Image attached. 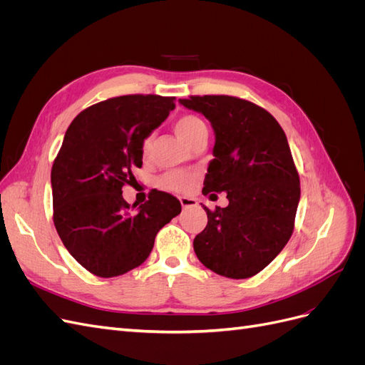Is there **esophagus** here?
I'll use <instances>...</instances> for the list:
<instances>
[{
    "instance_id": "1",
    "label": "esophagus",
    "mask_w": 365,
    "mask_h": 365,
    "mask_svg": "<svg viewBox=\"0 0 365 365\" xmlns=\"http://www.w3.org/2000/svg\"><path fill=\"white\" fill-rule=\"evenodd\" d=\"M180 202H181V205H182L184 210L189 208V207H195V205L197 204L195 197H189V196H181V197H180Z\"/></svg>"
}]
</instances>
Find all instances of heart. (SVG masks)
<instances>
[{"mask_svg": "<svg viewBox=\"0 0 365 365\" xmlns=\"http://www.w3.org/2000/svg\"><path fill=\"white\" fill-rule=\"evenodd\" d=\"M205 130V125L201 118L195 115H182L175 121V132L187 145H190L196 135H200V132ZM152 146V138H146L145 145H143V150L148 153ZM195 176L189 170H172L164 173L160 180L161 187L173 192H187L193 185Z\"/></svg>", "mask_w": 365, "mask_h": 365, "instance_id": "b5f03b06", "label": "heart"}]
</instances>
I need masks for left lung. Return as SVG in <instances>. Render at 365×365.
<instances>
[{
    "mask_svg": "<svg viewBox=\"0 0 365 365\" xmlns=\"http://www.w3.org/2000/svg\"><path fill=\"white\" fill-rule=\"evenodd\" d=\"M215 130L204 195L227 192L193 240L197 259L228 279H248L277 257L294 230L300 178L282 126L268 111L231 96L180 98ZM216 196V195H215Z\"/></svg>",
    "mask_w": 365,
    "mask_h": 365,
    "instance_id": "obj_1",
    "label": "left lung"
}]
</instances>
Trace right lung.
Instances as JSON below:
<instances>
[{"label": "right lung", "instance_id": "obj_1", "mask_svg": "<svg viewBox=\"0 0 365 365\" xmlns=\"http://www.w3.org/2000/svg\"><path fill=\"white\" fill-rule=\"evenodd\" d=\"M175 97L134 94L86 108L68 126L51 168L53 220L62 244L97 277H117L145 262L158 231L181 213L164 192L130 212L121 196L141 168L143 143L168 118Z\"/></svg>", "mask_w": 365, "mask_h": 365}]
</instances>
